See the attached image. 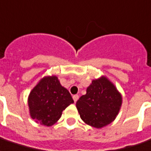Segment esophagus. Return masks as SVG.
I'll return each instance as SVG.
<instances>
[{"mask_svg": "<svg viewBox=\"0 0 151 151\" xmlns=\"http://www.w3.org/2000/svg\"><path fill=\"white\" fill-rule=\"evenodd\" d=\"M78 98H79L78 95H74V96H73V99L74 102H77V101L78 100Z\"/></svg>", "mask_w": 151, "mask_h": 151, "instance_id": "34e87169", "label": "esophagus"}]
</instances>
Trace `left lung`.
<instances>
[{
    "mask_svg": "<svg viewBox=\"0 0 151 151\" xmlns=\"http://www.w3.org/2000/svg\"><path fill=\"white\" fill-rule=\"evenodd\" d=\"M122 105V96L114 84L102 77L93 80L76 103L81 119L91 127L101 128L113 122Z\"/></svg>",
    "mask_w": 151,
    "mask_h": 151,
    "instance_id": "8db88e82",
    "label": "left lung"
}]
</instances>
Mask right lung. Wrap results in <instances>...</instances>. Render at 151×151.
<instances>
[{
  "label": "right lung",
  "mask_w": 151,
  "mask_h": 151,
  "mask_svg": "<svg viewBox=\"0 0 151 151\" xmlns=\"http://www.w3.org/2000/svg\"><path fill=\"white\" fill-rule=\"evenodd\" d=\"M72 103L73 100L70 93L61 86L55 76L42 79L28 96L30 115L45 126H51L57 122L63 110Z\"/></svg>",
  "instance_id": "right-lung-1"
}]
</instances>
